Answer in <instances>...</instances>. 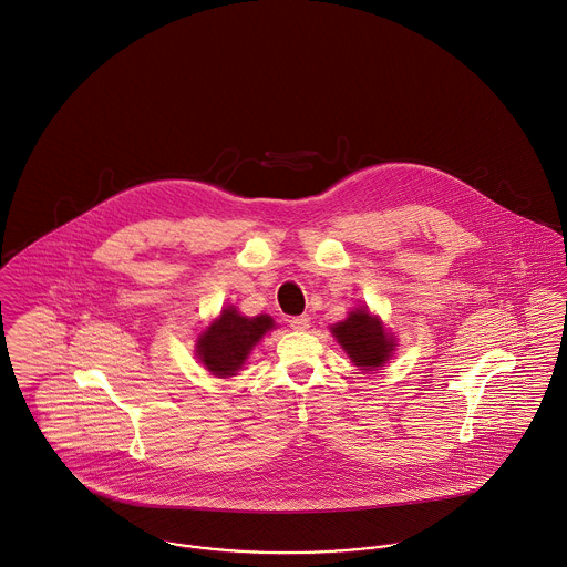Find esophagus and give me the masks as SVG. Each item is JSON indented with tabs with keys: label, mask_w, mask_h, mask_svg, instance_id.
Returning a JSON list of instances; mask_svg holds the SVG:
<instances>
[{
	"label": "esophagus",
	"mask_w": 567,
	"mask_h": 567,
	"mask_svg": "<svg viewBox=\"0 0 567 567\" xmlns=\"http://www.w3.org/2000/svg\"><path fill=\"white\" fill-rule=\"evenodd\" d=\"M289 326L293 330H307L311 326V317L309 315H298V317H291L289 319Z\"/></svg>",
	"instance_id": "1"
}]
</instances>
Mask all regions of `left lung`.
Returning <instances> with one entry per match:
<instances>
[{"instance_id": "obj_1", "label": "left lung", "mask_w": 567, "mask_h": 567, "mask_svg": "<svg viewBox=\"0 0 567 567\" xmlns=\"http://www.w3.org/2000/svg\"><path fill=\"white\" fill-rule=\"evenodd\" d=\"M332 334L350 354L354 365L363 370L380 368L382 363L389 361L393 352V339L384 332L380 321L365 309H359L350 313L346 321L334 323Z\"/></svg>"}]
</instances>
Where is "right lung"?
<instances>
[{
  "label": "right lung",
  "mask_w": 567,
  "mask_h": 567,
  "mask_svg": "<svg viewBox=\"0 0 567 567\" xmlns=\"http://www.w3.org/2000/svg\"><path fill=\"white\" fill-rule=\"evenodd\" d=\"M274 328L271 317H241L233 307L197 339V357L215 377H235L260 337Z\"/></svg>",
  "instance_id": "1"
}]
</instances>
